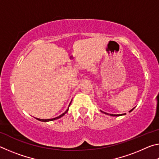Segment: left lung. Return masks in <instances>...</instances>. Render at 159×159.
Wrapping results in <instances>:
<instances>
[{"label": "left lung", "mask_w": 159, "mask_h": 159, "mask_svg": "<svg viewBox=\"0 0 159 159\" xmlns=\"http://www.w3.org/2000/svg\"><path fill=\"white\" fill-rule=\"evenodd\" d=\"M134 109V108L133 109H132L130 111H129V112H131L132 111H133V110ZM101 112H102V113H104V114H107V115H110V116H123V115H125V114H108V113H106V112H104V111H101Z\"/></svg>", "instance_id": "obj_1"}]
</instances>
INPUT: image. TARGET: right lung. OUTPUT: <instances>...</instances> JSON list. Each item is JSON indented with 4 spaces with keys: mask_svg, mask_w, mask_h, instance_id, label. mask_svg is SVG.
I'll return each mask as SVG.
<instances>
[{
    "mask_svg": "<svg viewBox=\"0 0 159 159\" xmlns=\"http://www.w3.org/2000/svg\"><path fill=\"white\" fill-rule=\"evenodd\" d=\"M71 102H70V104H69V107H68V109H67L65 111H64L62 114H61V115H60L59 116H57V117H55V118H49V119H41V118H36V119L38 120H40V121H42V122H48V121H52V120H57V119H58V118H60L61 117H62L63 116H64V114H66L67 112H68V111H69V106H70V104H71Z\"/></svg>",
    "mask_w": 159,
    "mask_h": 159,
    "instance_id": "obj_1",
    "label": "right lung"
}]
</instances>
